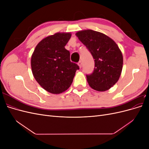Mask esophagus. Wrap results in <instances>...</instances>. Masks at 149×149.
<instances>
[{
	"label": "esophagus",
	"instance_id": "34e87169",
	"mask_svg": "<svg viewBox=\"0 0 149 149\" xmlns=\"http://www.w3.org/2000/svg\"><path fill=\"white\" fill-rule=\"evenodd\" d=\"M78 65L79 67L81 68V66H82V62L81 61H79L78 63Z\"/></svg>",
	"mask_w": 149,
	"mask_h": 149
}]
</instances>
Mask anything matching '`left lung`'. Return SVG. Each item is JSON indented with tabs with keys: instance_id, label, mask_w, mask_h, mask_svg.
<instances>
[{
	"instance_id": "left-lung-1",
	"label": "left lung",
	"mask_w": 149,
	"mask_h": 149,
	"mask_svg": "<svg viewBox=\"0 0 149 149\" xmlns=\"http://www.w3.org/2000/svg\"><path fill=\"white\" fill-rule=\"evenodd\" d=\"M94 59V70L87 74L90 87L97 91H105L118 82L123 70V56L118 45L105 34L92 30L76 33Z\"/></svg>"
}]
</instances>
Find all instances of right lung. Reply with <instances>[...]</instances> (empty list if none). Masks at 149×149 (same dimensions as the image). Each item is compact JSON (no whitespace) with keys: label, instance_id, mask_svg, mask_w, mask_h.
Instances as JSON below:
<instances>
[{"label":"right lung","instance_id":"obj_1","mask_svg":"<svg viewBox=\"0 0 149 149\" xmlns=\"http://www.w3.org/2000/svg\"><path fill=\"white\" fill-rule=\"evenodd\" d=\"M70 33H56L40 41L31 55V67L35 79L47 91L60 94L70 88L79 66L70 61L65 47Z\"/></svg>","mask_w":149,"mask_h":149}]
</instances>
